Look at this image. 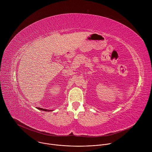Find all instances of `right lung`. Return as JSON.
Instances as JSON below:
<instances>
[{"label": "right lung", "mask_w": 152, "mask_h": 152, "mask_svg": "<svg viewBox=\"0 0 152 152\" xmlns=\"http://www.w3.org/2000/svg\"><path fill=\"white\" fill-rule=\"evenodd\" d=\"M38 110H42V111H47V112H49V111H52V110H46V109H42V108H39V107H38Z\"/></svg>", "instance_id": "right-lung-1"}]
</instances>
